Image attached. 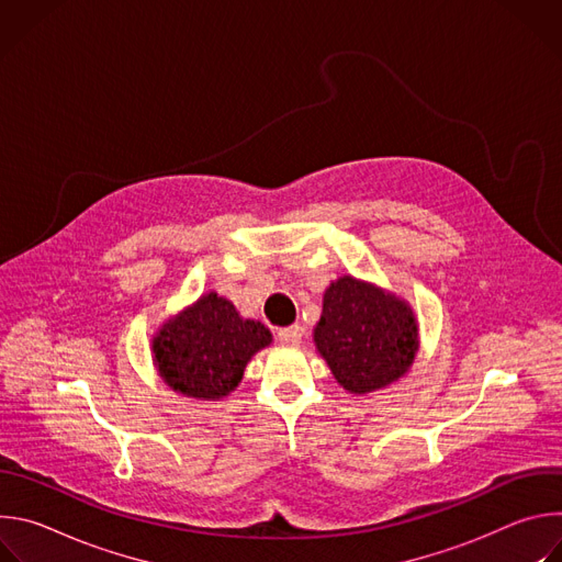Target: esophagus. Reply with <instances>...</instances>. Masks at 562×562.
I'll list each match as a JSON object with an SVG mask.
<instances>
[{
    "instance_id": "obj_1",
    "label": "esophagus",
    "mask_w": 562,
    "mask_h": 562,
    "mask_svg": "<svg viewBox=\"0 0 562 562\" xmlns=\"http://www.w3.org/2000/svg\"><path fill=\"white\" fill-rule=\"evenodd\" d=\"M302 336H304V329L300 325H293V327H286V329L278 331V340L286 347H297L302 342Z\"/></svg>"
}]
</instances>
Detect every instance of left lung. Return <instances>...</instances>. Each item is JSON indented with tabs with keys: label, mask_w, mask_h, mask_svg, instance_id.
I'll use <instances>...</instances> for the list:
<instances>
[{
	"label": "left lung",
	"mask_w": 562,
	"mask_h": 562,
	"mask_svg": "<svg viewBox=\"0 0 562 562\" xmlns=\"http://www.w3.org/2000/svg\"><path fill=\"white\" fill-rule=\"evenodd\" d=\"M315 351L336 382L364 395L403 378L418 353V317L407 300L353 276L334 280L313 327Z\"/></svg>",
	"instance_id": "8db88e82"
}]
</instances>
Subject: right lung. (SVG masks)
I'll use <instances>...</instances> for the list:
<instances>
[{"label": "right lung", "mask_w": 562, "mask_h": 562, "mask_svg": "<svg viewBox=\"0 0 562 562\" xmlns=\"http://www.w3.org/2000/svg\"><path fill=\"white\" fill-rule=\"evenodd\" d=\"M273 342L260 319L243 317L215 291L159 325L153 364L169 389L195 400H220L243 382L251 358Z\"/></svg>", "instance_id": "right-lung-1"}]
</instances>
